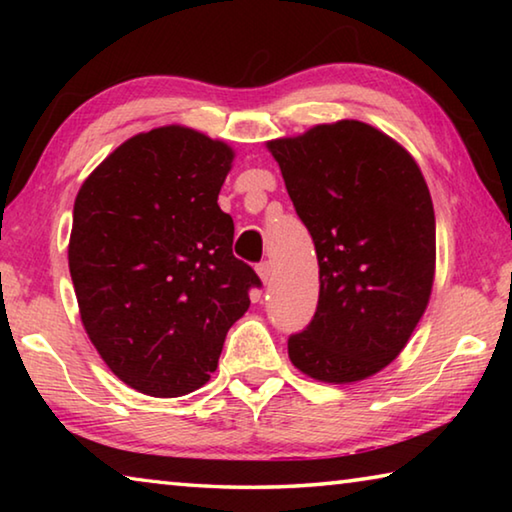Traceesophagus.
Returning a JSON list of instances; mask_svg holds the SVG:
<instances>
[{
  "mask_svg": "<svg viewBox=\"0 0 512 512\" xmlns=\"http://www.w3.org/2000/svg\"><path fill=\"white\" fill-rule=\"evenodd\" d=\"M257 275L262 277V282H264V284L271 282V277H273V266H271V262H262V264H257Z\"/></svg>",
  "mask_w": 512,
  "mask_h": 512,
  "instance_id": "1",
  "label": "esophagus"
}]
</instances>
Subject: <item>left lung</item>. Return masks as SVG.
Returning a JSON list of instances; mask_svg holds the SVG:
<instances>
[{"instance_id": "8db88e82", "label": "left lung", "mask_w": 512, "mask_h": 512, "mask_svg": "<svg viewBox=\"0 0 512 512\" xmlns=\"http://www.w3.org/2000/svg\"><path fill=\"white\" fill-rule=\"evenodd\" d=\"M316 246L320 293L311 323L289 336V359L327 384L386 368L427 309L436 216L415 160L357 119L268 142Z\"/></svg>"}]
</instances>
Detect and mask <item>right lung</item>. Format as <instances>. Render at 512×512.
Instances as JSON below:
<instances>
[{
  "mask_svg": "<svg viewBox=\"0 0 512 512\" xmlns=\"http://www.w3.org/2000/svg\"><path fill=\"white\" fill-rule=\"evenodd\" d=\"M228 144L162 126L117 146L81 185L69 273L85 332L135 391L180 397L210 381L257 273L232 255L219 207Z\"/></svg>",
  "mask_w": 512,
  "mask_h": 512,
  "instance_id": "1",
  "label": "right lung"
}]
</instances>
